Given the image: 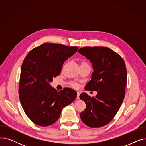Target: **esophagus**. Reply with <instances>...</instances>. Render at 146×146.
<instances>
[{
	"label": "esophagus",
	"instance_id": "1",
	"mask_svg": "<svg viewBox=\"0 0 146 146\" xmlns=\"http://www.w3.org/2000/svg\"><path fill=\"white\" fill-rule=\"evenodd\" d=\"M79 95H80V93L79 92H77V97H76V98L79 99Z\"/></svg>",
	"mask_w": 146,
	"mask_h": 146
}]
</instances>
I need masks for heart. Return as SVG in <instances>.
I'll return each mask as SVG.
<instances>
[{"mask_svg": "<svg viewBox=\"0 0 146 146\" xmlns=\"http://www.w3.org/2000/svg\"><path fill=\"white\" fill-rule=\"evenodd\" d=\"M82 63H85V62H82V63L81 64H82ZM70 85L72 87V88H77L78 87V84L76 83V82H70Z\"/></svg>", "mask_w": 146, "mask_h": 146, "instance_id": "obj_1", "label": "heart"}]
</instances>
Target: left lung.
<instances>
[{
    "instance_id": "obj_1",
    "label": "left lung",
    "mask_w": 146,
    "mask_h": 146,
    "mask_svg": "<svg viewBox=\"0 0 146 146\" xmlns=\"http://www.w3.org/2000/svg\"><path fill=\"white\" fill-rule=\"evenodd\" d=\"M78 52L90 61L94 70L85 89L98 92L93 97L86 93L80 95L86 104V109L80 116L87 126L101 127L113 119L124 100L127 85L125 64L120 55L107 47H85Z\"/></svg>"
}]
</instances>
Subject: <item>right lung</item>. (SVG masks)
<instances>
[{"label": "right lung", "mask_w": 146, "mask_h": 146, "mask_svg": "<svg viewBox=\"0 0 146 146\" xmlns=\"http://www.w3.org/2000/svg\"><path fill=\"white\" fill-rule=\"evenodd\" d=\"M77 47L44 43L31 50L21 66L19 100L27 116L41 127L53 124L64 106L73 102L77 92L69 88L57 91L50 83L60 75L64 61Z\"/></svg>", "instance_id": "add662e5"}]
</instances>
